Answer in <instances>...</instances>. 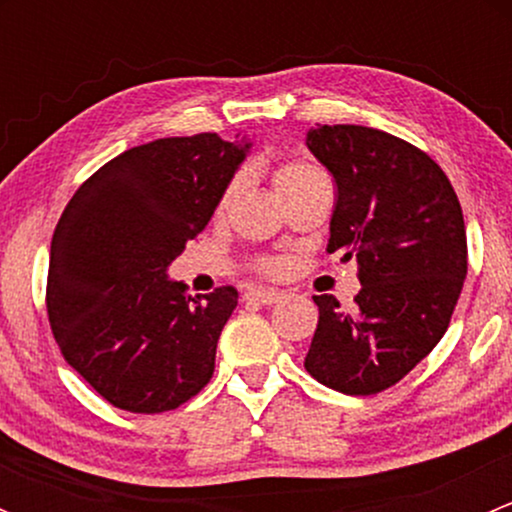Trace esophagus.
I'll list each match as a JSON object with an SVG mask.
<instances>
[{"label": "esophagus", "mask_w": 512, "mask_h": 512, "mask_svg": "<svg viewBox=\"0 0 512 512\" xmlns=\"http://www.w3.org/2000/svg\"><path fill=\"white\" fill-rule=\"evenodd\" d=\"M245 299L247 302H257V304H275L280 302L282 294L275 292V289H247Z\"/></svg>", "instance_id": "esophagus-1"}]
</instances>
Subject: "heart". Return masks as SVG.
Instances as JSON below:
<instances>
[{"instance_id": "b5f03b06", "label": "heart", "mask_w": 512, "mask_h": 512, "mask_svg": "<svg viewBox=\"0 0 512 512\" xmlns=\"http://www.w3.org/2000/svg\"><path fill=\"white\" fill-rule=\"evenodd\" d=\"M317 180H327V178H324L322 170L314 168V165H309V163H302V160H289V163L277 165V168L272 170V188H275L277 198H285V195L304 188V185L317 183ZM237 190H240V178H235L225 188L223 198H220V210H225L227 205H230V200L235 198ZM262 270H265L267 275H280V272L285 270V262L267 260V262H262Z\"/></svg>"}]
</instances>
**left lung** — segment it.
<instances>
[{"label":"left lung","mask_w":512,"mask_h":512,"mask_svg":"<svg viewBox=\"0 0 512 512\" xmlns=\"http://www.w3.org/2000/svg\"><path fill=\"white\" fill-rule=\"evenodd\" d=\"M307 148L337 183L327 252L359 262L361 289L354 312L314 294L304 369L342 394H379L446 334L468 272L461 203L436 160L391 133L317 126Z\"/></svg>","instance_id":"1"}]
</instances>
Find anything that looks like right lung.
Masks as SVG:
<instances>
[{"mask_svg": "<svg viewBox=\"0 0 512 512\" xmlns=\"http://www.w3.org/2000/svg\"><path fill=\"white\" fill-rule=\"evenodd\" d=\"M250 146L198 133L128 148L61 213L46 282L51 332L116 409H178L213 376L237 289L190 297L168 267L205 230Z\"/></svg>", "mask_w": 512, "mask_h": 512, "instance_id": "add662e5", "label": "right lung"}]
</instances>
